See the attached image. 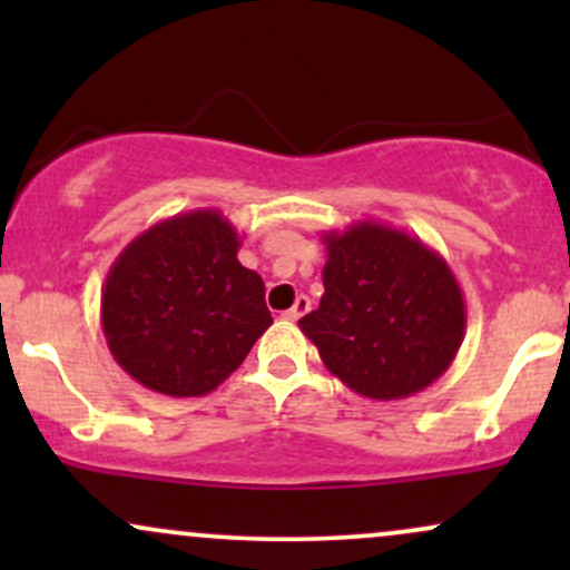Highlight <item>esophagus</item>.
Here are the masks:
<instances>
[{"label": "esophagus", "mask_w": 570, "mask_h": 570, "mask_svg": "<svg viewBox=\"0 0 570 570\" xmlns=\"http://www.w3.org/2000/svg\"><path fill=\"white\" fill-rule=\"evenodd\" d=\"M307 311H311V299H307L305 294H297L294 305L289 307V311H284V318L286 322H297V318H303Z\"/></svg>", "instance_id": "esophagus-1"}]
</instances>
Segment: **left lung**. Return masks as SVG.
<instances>
[{
    "instance_id": "left-lung-1",
    "label": "left lung",
    "mask_w": 570,
    "mask_h": 570,
    "mask_svg": "<svg viewBox=\"0 0 570 570\" xmlns=\"http://www.w3.org/2000/svg\"><path fill=\"white\" fill-rule=\"evenodd\" d=\"M324 294L299 330L332 375L391 402L423 391L453 364L466 332L463 292L434 248L381 222L322 233Z\"/></svg>"
}]
</instances>
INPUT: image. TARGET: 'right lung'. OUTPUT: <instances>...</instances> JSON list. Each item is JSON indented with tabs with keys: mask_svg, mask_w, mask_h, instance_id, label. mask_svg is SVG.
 Listing matches in <instances>:
<instances>
[{
	"mask_svg": "<svg viewBox=\"0 0 570 570\" xmlns=\"http://www.w3.org/2000/svg\"><path fill=\"white\" fill-rule=\"evenodd\" d=\"M240 238L219 208L176 214L117 254L101 289L115 362L144 389L206 396L273 324L259 273L238 263Z\"/></svg>",
	"mask_w": 570,
	"mask_h": 570,
	"instance_id": "obj_1",
	"label": "right lung"
}]
</instances>
